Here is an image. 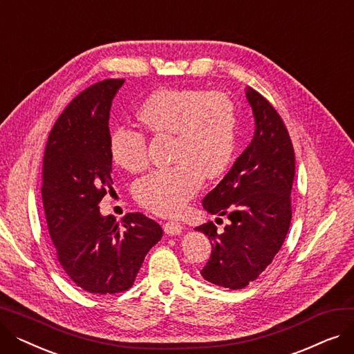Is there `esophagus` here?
<instances>
[{
  "label": "esophagus",
  "instance_id": "1",
  "mask_svg": "<svg viewBox=\"0 0 354 354\" xmlns=\"http://www.w3.org/2000/svg\"><path fill=\"white\" fill-rule=\"evenodd\" d=\"M183 227L176 221H167L166 224H163V231L167 235H179L182 232Z\"/></svg>",
  "mask_w": 354,
  "mask_h": 354
}]
</instances>
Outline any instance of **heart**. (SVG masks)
<instances>
[{
    "label": "heart",
    "mask_w": 354,
    "mask_h": 354,
    "mask_svg": "<svg viewBox=\"0 0 354 354\" xmlns=\"http://www.w3.org/2000/svg\"><path fill=\"white\" fill-rule=\"evenodd\" d=\"M136 118L149 132L175 135L172 159L176 163L138 180L135 199L155 214L178 215L203 178H219L230 167L236 145L235 106L222 93L159 88L139 104ZM109 152L129 172L147 166L146 138L138 130L116 127L110 133Z\"/></svg>",
    "instance_id": "1"
}]
</instances>
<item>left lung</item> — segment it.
Segmentation results:
<instances>
[{
	"instance_id": "left-lung-1",
	"label": "left lung",
	"mask_w": 354,
	"mask_h": 354,
	"mask_svg": "<svg viewBox=\"0 0 354 354\" xmlns=\"http://www.w3.org/2000/svg\"><path fill=\"white\" fill-rule=\"evenodd\" d=\"M245 96L255 120L254 138L202 201L208 214L227 215L230 224L222 232L212 222L195 228L212 245L201 275L230 290L247 287L280 251L291 222L295 175L292 143L280 115L254 88L247 87Z\"/></svg>"
}]
</instances>
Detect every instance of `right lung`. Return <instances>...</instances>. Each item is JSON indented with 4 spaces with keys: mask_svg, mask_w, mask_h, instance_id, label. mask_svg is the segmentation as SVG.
Segmentation results:
<instances>
[{
    "mask_svg": "<svg viewBox=\"0 0 354 354\" xmlns=\"http://www.w3.org/2000/svg\"><path fill=\"white\" fill-rule=\"evenodd\" d=\"M123 83L103 80L80 93L51 129L43 160L41 194L55 258L74 284L93 294L132 287L163 234L140 212L116 222L99 209L113 183L109 119Z\"/></svg>",
    "mask_w": 354,
    "mask_h": 354,
    "instance_id": "right-lung-1",
    "label": "right lung"
}]
</instances>
